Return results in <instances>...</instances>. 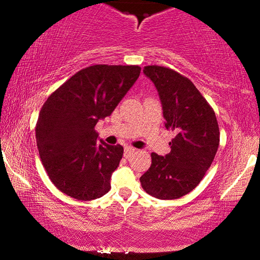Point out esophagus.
<instances>
[{
	"instance_id": "esophagus-1",
	"label": "esophagus",
	"mask_w": 260,
	"mask_h": 260,
	"mask_svg": "<svg viewBox=\"0 0 260 260\" xmlns=\"http://www.w3.org/2000/svg\"><path fill=\"white\" fill-rule=\"evenodd\" d=\"M135 152H136V149L131 148V146H126V148L124 149V157L129 158V157L133 156Z\"/></svg>"
}]
</instances>
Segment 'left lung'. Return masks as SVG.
Instances as JSON below:
<instances>
[{
    "label": "left lung",
    "mask_w": 260,
    "mask_h": 260,
    "mask_svg": "<svg viewBox=\"0 0 260 260\" xmlns=\"http://www.w3.org/2000/svg\"><path fill=\"white\" fill-rule=\"evenodd\" d=\"M163 107L167 129L174 131L171 151L151 153L142 187L158 199H177L191 192L211 167L219 145V126L211 105L189 78L170 68L144 67Z\"/></svg>",
    "instance_id": "1"
}]
</instances>
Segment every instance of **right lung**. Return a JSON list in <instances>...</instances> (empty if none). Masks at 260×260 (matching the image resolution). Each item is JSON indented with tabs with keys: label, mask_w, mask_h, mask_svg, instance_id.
<instances>
[{
	"label": "right lung",
	"mask_w": 260,
	"mask_h": 260,
	"mask_svg": "<svg viewBox=\"0 0 260 260\" xmlns=\"http://www.w3.org/2000/svg\"><path fill=\"white\" fill-rule=\"evenodd\" d=\"M139 74L138 66H90L48 97L36 123V142L49 178L61 192L91 201L111 189L124 150L97 142L95 125L111 115Z\"/></svg>",
	"instance_id": "obj_1"
}]
</instances>
